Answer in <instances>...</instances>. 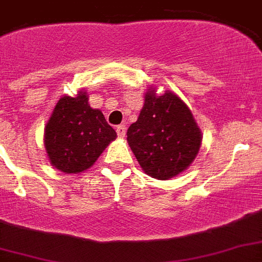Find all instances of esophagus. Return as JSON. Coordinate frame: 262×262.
I'll list each match as a JSON object with an SVG mask.
<instances>
[{
	"label": "esophagus",
	"mask_w": 262,
	"mask_h": 262,
	"mask_svg": "<svg viewBox=\"0 0 262 262\" xmlns=\"http://www.w3.org/2000/svg\"><path fill=\"white\" fill-rule=\"evenodd\" d=\"M115 130H117V135H118L119 137H123L125 133H126V126H125V125H118Z\"/></svg>",
	"instance_id": "34e87169"
}]
</instances>
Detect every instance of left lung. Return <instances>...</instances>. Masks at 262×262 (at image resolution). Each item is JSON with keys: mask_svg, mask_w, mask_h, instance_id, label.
<instances>
[{"mask_svg": "<svg viewBox=\"0 0 262 262\" xmlns=\"http://www.w3.org/2000/svg\"><path fill=\"white\" fill-rule=\"evenodd\" d=\"M126 135L141 168L158 179L172 178L189 167L201 145V132L190 110L170 91L160 96L148 91Z\"/></svg>", "mask_w": 262, "mask_h": 262, "instance_id": "left-lung-1", "label": "left lung"}]
</instances>
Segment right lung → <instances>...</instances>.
<instances>
[{
	"mask_svg": "<svg viewBox=\"0 0 262 262\" xmlns=\"http://www.w3.org/2000/svg\"><path fill=\"white\" fill-rule=\"evenodd\" d=\"M115 137L102 111L90 107L85 92L59 99L45 127L47 156L68 174L90 168Z\"/></svg>",
	"mask_w": 262,
	"mask_h": 262,
	"instance_id": "add662e5",
	"label": "right lung"
}]
</instances>
